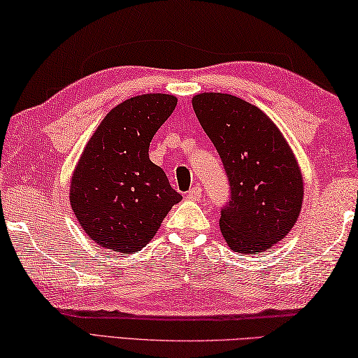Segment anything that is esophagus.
<instances>
[{
	"label": "esophagus",
	"instance_id": "34e87169",
	"mask_svg": "<svg viewBox=\"0 0 358 358\" xmlns=\"http://www.w3.org/2000/svg\"><path fill=\"white\" fill-rule=\"evenodd\" d=\"M189 200H200L201 199V189L199 186L192 187V189L187 191V196H186Z\"/></svg>",
	"mask_w": 358,
	"mask_h": 358
}]
</instances>
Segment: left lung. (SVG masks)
Listing matches in <instances>:
<instances>
[{"mask_svg":"<svg viewBox=\"0 0 358 358\" xmlns=\"http://www.w3.org/2000/svg\"><path fill=\"white\" fill-rule=\"evenodd\" d=\"M192 108L230 181V201L219 219L225 243L238 253L271 249L288 235L302 208L294 153L262 109L235 95L199 94Z\"/></svg>","mask_w":358,"mask_h":358,"instance_id":"1","label":"left lung"}]
</instances>
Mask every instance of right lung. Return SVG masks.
<instances>
[{"mask_svg":"<svg viewBox=\"0 0 358 358\" xmlns=\"http://www.w3.org/2000/svg\"><path fill=\"white\" fill-rule=\"evenodd\" d=\"M177 96L144 94L106 114L71 175L70 205L84 233L111 252L133 253L152 241L183 199L148 158L155 133Z\"/></svg>","mask_w":358,"mask_h":358,"instance_id":"1","label":"right lung"}]
</instances>
